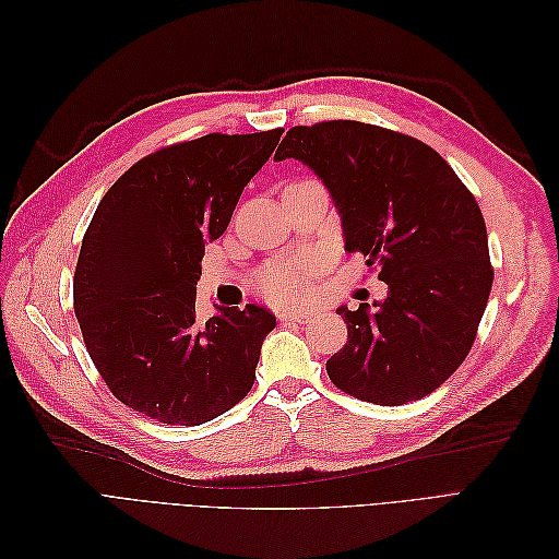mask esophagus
<instances>
[{
	"mask_svg": "<svg viewBox=\"0 0 559 559\" xmlns=\"http://www.w3.org/2000/svg\"><path fill=\"white\" fill-rule=\"evenodd\" d=\"M280 321H298V324H306L310 319V312H300V310H280L277 312Z\"/></svg>",
	"mask_w": 559,
	"mask_h": 559,
	"instance_id": "obj_1",
	"label": "esophagus"
}]
</instances>
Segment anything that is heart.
Returning <instances> with one entry per match:
<instances>
[{"mask_svg":"<svg viewBox=\"0 0 559 559\" xmlns=\"http://www.w3.org/2000/svg\"><path fill=\"white\" fill-rule=\"evenodd\" d=\"M324 259L319 253L296 261L267 265L259 277V292L275 302H298L310 292V277L319 273Z\"/></svg>","mask_w":559,"mask_h":559,"instance_id":"1","label":"heart"}]
</instances>
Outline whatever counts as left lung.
Instances as JSON below:
<instances>
[{
    "mask_svg": "<svg viewBox=\"0 0 559 559\" xmlns=\"http://www.w3.org/2000/svg\"><path fill=\"white\" fill-rule=\"evenodd\" d=\"M286 158L326 186L345 251L386 284L384 300L335 310L347 343L326 361L331 382L378 405L436 392L466 359L492 289L476 198L425 142L359 121L292 128L275 154Z\"/></svg>",
    "mask_w": 559,
    "mask_h": 559,
    "instance_id": "1",
    "label": "left lung"
}]
</instances>
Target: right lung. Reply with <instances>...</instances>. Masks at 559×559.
Masks as SVG:
<instances>
[{
	"label": "right lung",
	"instance_id": "right-lung-1",
	"mask_svg": "<svg viewBox=\"0 0 559 559\" xmlns=\"http://www.w3.org/2000/svg\"><path fill=\"white\" fill-rule=\"evenodd\" d=\"M282 128L205 134L156 151L99 202L74 273V312L111 394L163 425L198 427L240 403L275 314L216 308L195 321L205 245L280 144Z\"/></svg>",
	"mask_w": 559,
	"mask_h": 559
}]
</instances>
